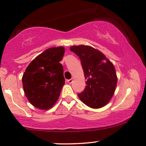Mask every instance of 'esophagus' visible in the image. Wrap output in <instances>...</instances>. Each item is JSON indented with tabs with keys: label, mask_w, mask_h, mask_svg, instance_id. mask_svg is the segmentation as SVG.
Returning <instances> with one entry per match:
<instances>
[{
	"label": "esophagus",
	"mask_w": 146,
	"mask_h": 146,
	"mask_svg": "<svg viewBox=\"0 0 146 146\" xmlns=\"http://www.w3.org/2000/svg\"><path fill=\"white\" fill-rule=\"evenodd\" d=\"M73 79H70V80H67V82H68V84H71L72 82H73Z\"/></svg>",
	"instance_id": "34e87169"
}]
</instances>
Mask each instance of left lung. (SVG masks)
Returning <instances> with one entry per match:
<instances>
[{"mask_svg":"<svg viewBox=\"0 0 146 146\" xmlns=\"http://www.w3.org/2000/svg\"><path fill=\"white\" fill-rule=\"evenodd\" d=\"M81 60L86 86L78 95L83 103L100 108L110 102L116 88L117 77L113 63L98 49L86 45L70 48Z\"/></svg>","mask_w":146,"mask_h":146,"instance_id":"left-lung-1","label":"left lung"}]
</instances>
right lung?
Instances as JSON below:
<instances>
[{
  "mask_svg": "<svg viewBox=\"0 0 146 146\" xmlns=\"http://www.w3.org/2000/svg\"><path fill=\"white\" fill-rule=\"evenodd\" d=\"M64 48L52 47L33 60L25 70L22 81L30 103L42 110L51 108L59 98L65 83L62 59Z\"/></svg>",
  "mask_w": 146,
  "mask_h": 146,
  "instance_id": "1",
  "label": "right lung"
}]
</instances>
